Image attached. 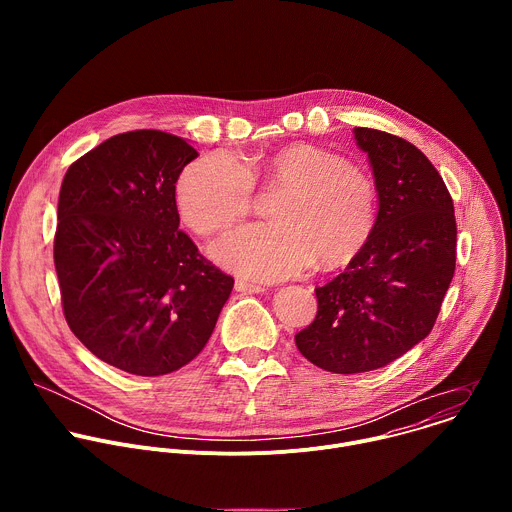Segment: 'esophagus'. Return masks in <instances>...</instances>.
I'll return each instance as SVG.
<instances>
[{
    "instance_id": "1",
    "label": "esophagus",
    "mask_w": 512,
    "mask_h": 512,
    "mask_svg": "<svg viewBox=\"0 0 512 512\" xmlns=\"http://www.w3.org/2000/svg\"><path fill=\"white\" fill-rule=\"evenodd\" d=\"M235 289L241 291V294H263L265 287L259 283H251L247 279H237L235 281Z\"/></svg>"
}]
</instances>
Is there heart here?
Segmentation results:
<instances>
[{
  "label": "heart",
  "mask_w": 512,
  "mask_h": 512,
  "mask_svg": "<svg viewBox=\"0 0 512 512\" xmlns=\"http://www.w3.org/2000/svg\"><path fill=\"white\" fill-rule=\"evenodd\" d=\"M255 184L281 190L271 221L247 225L212 247L218 263L243 277L275 281L308 267L352 261L373 235L379 190L369 172L316 148L289 143L247 166L229 152L188 164L176 182L182 221L198 235L227 231L255 198Z\"/></svg>",
  "instance_id": "heart-1"
}]
</instances>
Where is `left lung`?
Masks as SVG:
<instances>
[{
	"label": "left lung",
	"mask_w": 512,
	"mask_h": 512,
	"mask_svg": "<svg viewBox=\"0 0 512 512\" xmlns=\"http://www.w3.org/2000/svg\"><path fill=\"white\" fill-rule=\"evenodd\" d=\"M379 190L371 239L346 269L316 287L318 314L296 334L316 367L354 375L397 360L433 328L456 269L452 196L413 143L354 127Z\"/></svg>",
	"instance_id": "left-lung-1"
}]
</instances>
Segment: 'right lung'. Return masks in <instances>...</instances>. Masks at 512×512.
Instances as JSON below:
<instances>
[{
  "label": "right lung",
  "instance_id": "right-lung-1",
  "mask_svg": "<svg viewBox=\"0 0 512 512\" xmlns=\"http://www.w3.org/2000/svg\"><path fill=\"white\" fill-rule=\"evenodd\" d=\"M198 152L139 129L72 164L58 196L54 265L68 328L129 375L174 373L206 346L235 279L180 231L176 182Z\"/></svg>",
  "mask_w": 512,
  "mask_h": 512
}]
</instances>
